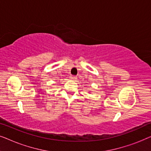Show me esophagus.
<instances>
[{"mask_svg":"<svg viewBox=\"0 0 151 151\" xmlns=\"http://www.w3.org/2000/svg\"><path fill=\"white\" fill-rule=\"evenodd\" d=\"M70 78H71V80H76V77H75V76H71Z\"/></svg>","mask_w":151,"mask_h":151,"instance_id":"obj_1","label":"esophagus"}]
</instances>
